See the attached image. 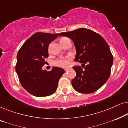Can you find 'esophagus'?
<instances>
[{
  "label": "esophagus",
  "instance_id": "34e87169",
  "mask_svg": "<svg viewBox=\"0 0 128 128\" xmlns=\"http://www.w3.org/2000/svg\"><path fill=\"white\" fill-rule=\"evenodd\" d=\"M68 69H68V68H66V69H64V70H65V71H68Z\"/></svg>",
  "mask_w": 128,
  "mask_h": 128
}]
</instances>
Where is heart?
Instances as JSON below:
<instances>
[{
  "mask_svg": "<svg viewBox=\"0 0 128 128\" xmlns=\"http://www.w3.org/2000/svg\"><path fill=\"white\" fill-rule=\"evenodd\" d=\"M69 39L68 38H63L60 40V41H63V40ZM50 46H49V50H50ZM71 59V57L68 56L67 57L65 58H62L56 60L55 62V64L56 65L60 66V67H66V66H68L69 64V60Z\"/></svg>",
  "mask_w": 128,
  "mask_h": 128,
  "instance_id": "obj_1",
  "label": "heart"
}]
</instances>
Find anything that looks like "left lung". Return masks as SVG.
Segmentation results:
<instances>
[{"instance_id":"1","label":"left lung","mask_w":128,"mask_h":128,"mask_svg":"<svg viewBox=\"0 0 128 128\" xmlns=\"http://www.w3.org/2000/svg\"><path fill=\"white\" fill-rule=\"evenodd\" d=\"M61 34L73 41L76 50L74 60L84 68L73 67L76 73L72 80L73 88L83 94L98 90L108 80L113 64L112 55L106 40L97 32L84 28Z\"/></svg>"}]
</instances>
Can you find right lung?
Instances as JSON below:
<instances>
[{
	"instance_id": "obj_1",
	"label": "right lung",
	"mask_w": 128,
	"mask_h": 128,
	"mask_svg": "<svg viewBox=\"0 0 128 128\" xmlns=\"http://www.w3.org/2000/svg\"><path fill=\"white\" fill-rule=\"evenodd\" d=\"M62 34L36 32L23 44L17 55L16 70L21 84L36 97L52 95L64 70L53 67L50 71L42 70L45 58L48 57V46Z\"/></svg>"
}]
</instances>
